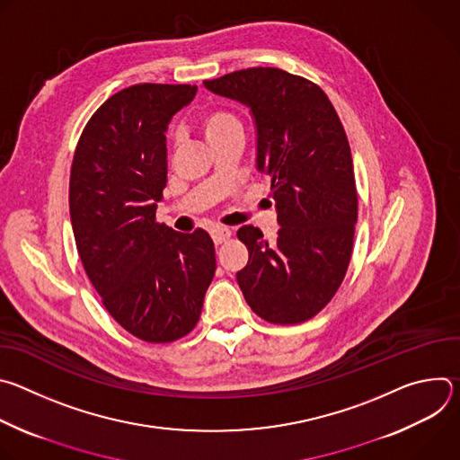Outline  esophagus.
I'll list each match as a JSON object with an SVG mask.
<instances>
[{
    "label": "esophagus",
    "instance_id": "esophagus-1",
    "mask_svg": "<svg viewBox=\"0 0 460 460\" xmlns=\"http://www.w3.org/2000/svg\"><path fill=\"white\" fill-rule=\"evenodd\" d=\"M229 236H231V231L226 229V227H213V229H211V238H213V242H215L217 245L224 243Z\"/></svg>",
    "mask_w": 460,
    "mask_h": 460
}]
</instances>
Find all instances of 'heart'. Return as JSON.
<instances>
[{
  "mask_svg": "<svg viewBox=\"0 0 460 460\" xmlns=\"http://www.w3.org/2000/svg\"><path fill=\"white\" fill-rule=\"evenodd\" d=\"M200 128L209 144H215L233 133H242L238 118L226 109H213L200 119Z\"/></svg>",
  "mask_w": 460,
  "mask_h": 460,
  "instance_id": "b5f03b06",
  "label": "heart"
}]
</instances>
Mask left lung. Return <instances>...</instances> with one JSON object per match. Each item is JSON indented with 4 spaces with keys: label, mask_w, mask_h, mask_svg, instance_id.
<instances>
[{
    "label": "left lung",
    "mask_w": 460,
    "mask_h": 460,
    "mask_svg": "<svg viewBox=\"0 0 460 460\" xmlns=\"http://www.w3.org/2000/svg\"><path fill=\"white\" fill-rule=\"evenodd\" d=\"M240 102L256 128V169L271 178L279 236L243 226L249 249L236 273L249 307L273 323L314 316L341 288L358 211L349 144L325 93L282 69L251 67L204 82Z\"/></svg>",
    "instance_id": "8db88e82"
}]
</instances>
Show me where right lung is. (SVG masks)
<instances>
[{
	"instance_id": "right-lung-1",
	"label": "right lung",
	"mask_w": 460,
	"mask_h": 460,
	"mask_svg": "<svg viewBox=\"0 0 460 460\" xmlns=\"http://www.w3.org/2000/svg\"><path fill=\"white\" fill-rule=\"evenodd\" d=\"M196 85L140 84L111 96L80 137L69 209L84 270L111 316L146 342L185 337L202 313L217 260L211 236L158 224L167 127Z\"/></svg>"
}]
</instances>
